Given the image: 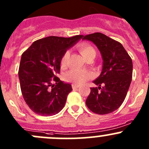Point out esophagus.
Returning <instances> with one entry per match:
<instances>
[{
    "mask_svg": "<svg viewBox=\"0 0 149 149\" xmlns=\"http://www.w3.org/2000/svg\"><path fill=\"white\" fill-rule=\"evenodd\" d=\"M79 87V85H76V84H72V88H73V90H76Z\"/></svg>",
    "mask_w": 149,
    "mask_h": 149,
    "instance_id": "1",
    "label": "esophagus"
}]
</instances>
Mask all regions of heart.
<instances>
[{
	"mask_svg": "<svg viewBox=\"0 0 149 149\" xmlns=\"http://www.w3.org/2000/svg\"><path fill=\"white\" fill-rule=\"evenodd\" d=\"M79 50L82 56L85 59L91 55H95V50L94 48L89 45L81 44L79 46ZM68 52H65L63 55L61 61V65H65L67 60L68 58ZM93 74L90 71L85 70H79V69H72L65 74V81L76 84H81L84 83L86 81L92 78Z\"/></svg>",
	"mask_w": 149,
	"mask_h": 149,
	"instance_id": "b5f03b06",
	"label": "heart"
}]
</instances>
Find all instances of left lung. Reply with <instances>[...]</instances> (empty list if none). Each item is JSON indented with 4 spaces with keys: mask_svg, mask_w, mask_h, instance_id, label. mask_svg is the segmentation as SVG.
<instances>
[{
    "mask_svg": "<svg viewBox=\"0 0 149 149\" xmlns=\"http://www.w3.org/2000/svg\"><path fill=\"white\" fill-rule=\"evenodd\" d=\"M97 47L103 60L101 74L94 81L86 104L91 112L106 115L118 109L124 102L133 76V62L121 43L100 32L83 36ZM103 85L102 88L101 86Z\"/></svg>",
    "mask_w": 149,
    "mask_h": 149,
    "instance_id": "obj_1",
    "label": "left lung"
}]
</instances>
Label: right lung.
Here are the masks:
<instances>
[{"instance_id":"add662e5","label":"right lung","mask_w":149,"mask_h":149,"mask_svg":"<svg viewBox=\"0 0 149 149\" xmlns=\"http://www.w3.org/2000/svg\"><path fill=\"white\" fill-rule=\"evenodd\" d=\"M82 37L50 36L34 42L22 54L19 69L21 90L25 102L36 114L52 116L64 107L72 87L56 76L63 54Z\"/></svg>"}]
</instances>
